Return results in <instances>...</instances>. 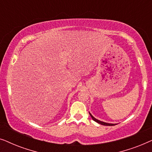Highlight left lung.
Returning <instances> with one entry per match:
<instances>
[{"mask_svg":"<svg viewBox=\"0 0 152 152\" xmlns=\"http://www.w3.org/2000/svg\"><path fill=\"white\" fill-rule=\"evenodd\" d=\"M89 114H90V115L91 116V118H92V119H93V120H94V121L97 122V123H99V124H102V125H105V126H113V125H115V124L107 123V122H102V121H100V120H98L97 119H96V118H95L92 115H91V114L90 113H89Z\"/></svg>","mask_w":152,"mask_h":152,"instance_id":"obj_1","label":"left lung"}]
</instances>
